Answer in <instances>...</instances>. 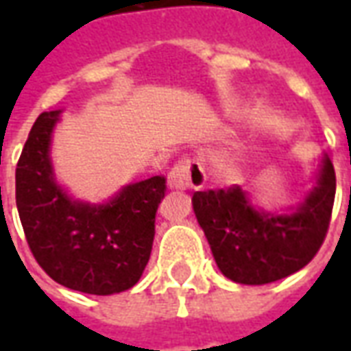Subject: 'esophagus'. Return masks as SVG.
<instances>
[{
  "instance_id": "1",
  "label": "esophagus",
  "mask_w": 351,
  "mask_h": 351,
  "mask_svg": "<svg viewBox=\"0 0 351 351\" xmlns=\"http://www.w3.org/2000/svg\"><path fill=\"white\" fill-rule=\"evenodd\" d=\"M206 175L203 163L195 158H182L169 173V188L173 190H199L205 186Z\"/></svg>"
}]
</instances>
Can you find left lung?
<instances>
[{
  "instance_id": "left-lung-1",
  "label": "left lung",
  "mask_w": 351,
  "mask_h": 351,
  "mask_svg": "<svg viewBox=\"0 0 351 351\" xmlns=\"http://www.w3.org/2000/svg\"><path fill=\"white\" fill-rule=\"evenodd\" d=\"M337 176L325 156L319 176L295 213L256 210L241 186L195 191L193 210L223 276L261 286L301 271L322 244L331 221Z\"/></svg>"
}]
</instances>
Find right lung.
Here are the masks:
<instances>
[{
  "mask_svg": "<svg viewBox=\"0 0 351 351\" xmlns=\"http://www.w3.org/2000/svg\"><path fill=\"white\" fill-rule=\"evenodd\" d=\"M60 110L35 120L16 163V206L35 261L62 286L120 293L138 282L152 252L165 176L123 188L101 206L77 203L54 182L49 146Z\"/></svg>",
  "mask_w": 351,
  "mask_h": 351,
  "instance_id": "add662e5",
  "label": "right lung"
}]
</instances>
